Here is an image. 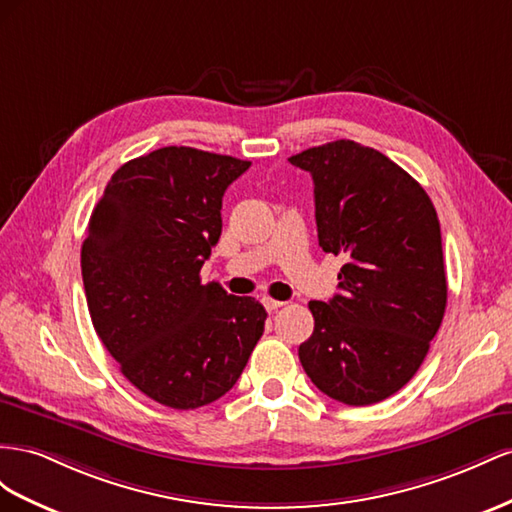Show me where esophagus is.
Returning <instances> with one entry per match:
<instances>
[{"mask_svg":"<svg viewBox=\"0 0 512 512\" xmlns=\"http://www.w3.org/2000/svg\"><path fill=\"white\" fill-rule=\"evenodd\" d=\"M261 302H264L266 311H276V309H281V306L285 304L283 300H274V298H264V300H261Z\"/></svg>","mask_w":512,"mask_h":512,"instance_id":"esophagus-1","label":"esophagus"}]
</instances>
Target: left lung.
Here are the masks:
<instances>
[{
  "label": "left lung",
  "instance_id": "obj_1",
  "mask_svg": "<svg viewBox=\"0 0 512 512\" xmlns=\"http://www.w3.org/2000/svg\"><path fill=\"white\" fill-rule=\"evenodd\" d=\"M315 184L317 238L343 255L339 294L311 300L315 328L298 356L345 405H373L420 369L446 311L442 233L429 195L367 145L339 139L289 158Z\"/></svg>",
  "mask_w": 512,
  "mask_h": 512
}]
</instances>
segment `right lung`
I'll list each match as a JSON object with an SVG mask.
<instances>
[{"instance_id": "obj_1", "label": "right lung", "mask_w": 512, "mask_h": 512, "mask_svg": "<svg viewBox=\"0 0 512 512\" xmlns=\"http://www.w3.org/2000/svg\"><path fill=\"white\" fill-rule=\"evenodd\" d=\"M248 167L184 145L154 150L111 175L87 225L94 330L128 382L173 410L221 399L264 334L255 298L199 279L221 238L223 195Z\"/></svg>"}]
</instances>
